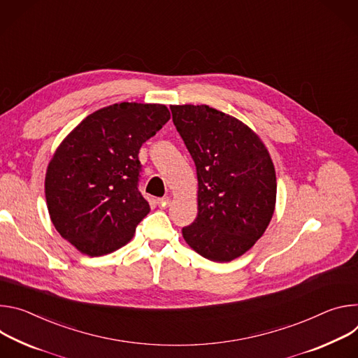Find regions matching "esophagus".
Returning a JSON list of instances; mask_svg holds the SVG:
<instances>
[{
  "label": "esophagus",
  "instance_id": "34e87169",
  "mask_svg": "<svg viewBox=\"0 0 358 358\" xmlns=\"http://www.w3.org/2000/svg\"><path fill=\"white\" fill-rule=\"evenodd\" d=\"M157 205H159V208H168L169 205H171V199H169V197L166 196V197H162V199H159L157 201Z\"/></svg>",
  "mask_w": 358,
  "mask_h": 358
}]
</instances>
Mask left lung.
Instances as JSON below:
<instances>
[{"instance_id": "obj_1", "label": "left lung", "mask_w": 358, "mask_h": 358, "mask_svg": "<svg viewBox=\"0 0 358 358\" xmlns=\"http://www.w3.org/2000/svg\"><path fill=\"white\" fill-rule=\"evenodd\" d=\"M173 124L197 175V216L186 243L212 262L246 253L267 229L275 172L260 138L239 119L208 105H172Z\"/></svg>"}]
</instances>
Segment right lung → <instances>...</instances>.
I'll return each mask as SVG.
<instances>
[{
    "instance_id": "obj_1",
    "label": "right lung",
    "mask_w": 358,
    "mask_h": 358,
    "mask_svg": "<svg viewBox=\"0 0 358 358\" xmlns=\"http://www.w3.org/2000/svg\"><path fill=\"white\" fill-rule=\"evenodd\" d=\"M171 119L161 103L122 102L79 124L48 165L45 197L58 233L91 257L125 246L149 213L139 149Z\"/></svg>"
}]
</instances>
